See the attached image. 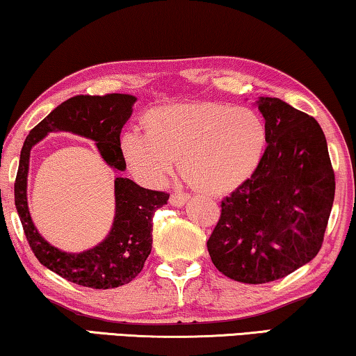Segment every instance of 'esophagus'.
I'll use <instances>...</instances> for the list:
<instances>
[{
    "mask_svg": "<svg viewBox=\"0 0 356 356\" xmlns=\"http://www.w3.org/2000/svg\"><path fill=\"white\" fill-rule=\"evenodd\" d=\"M188 198H190V196H188L187 193L179 192V193H174V195L171 196V200H169V203H171L172 206H176V208H182V206L188 201Z\"/></svg>",
    "mask_w": 356,
    "mask_h": 356,
    "instance_id": "obj_1",
    "label": "esophagus"
}]
</instances>
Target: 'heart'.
<instances>
[{
    "label": "heart",
    "mask_w": 356,
    "mask_h": 356,
    "mask_svg": "<svg viewBox=\"0 0 356 356\" xmlns=\"http://www.w3.org/2000/svg\"><path fill=\"white\" fill-rule=\"evenodd\" d=\"M148 134L126 131L120 148L139 182L158 187L174 160L190 187L224 195L252 176L267 147V126L251 108L217 102H179L156 107L145 118Z\"/></svg>",
    "instance_id": "1"
}]
</instances>
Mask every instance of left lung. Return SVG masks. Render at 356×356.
<instances>
[{"label":"left lung","mask_w":356,"mask_h":356,"mask_svg":"<svg viewBox=\"0 0 356 356\" xmlns=\"http://www.w3.org/2000/svg\"><path fill=\"white\" fill-rule=\"evenodd\" d=\"M254 105L265 120L268 145L252 176L222 201L208 251L225 277L262 284L316 256L336 182L315 118L277 97H259Z\"/></svg>","instance_id":"8db88e82"}]
</instances>
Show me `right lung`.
Masks as SVG:
<instances>
[{"mask_svg": "<svg viewBox=\"0 0 356 356\" xmlns=\"http://www.w3.org/2000/svg\"><path fill=\"white\" fill-rule=\"evenodd\" d=\"M137 97L131 94L76 95L54 108L36 124L24 142L14 185V201L26 241L38 261L72 283L92 289L118 288L142 272L152 251V220L166 204L168 193L139 187L126 177H115V217L108 235L83 252H67L47 243L31 220L26 180L30 152L49 132H72L92 140L100 156L115 172H123L120 134L131 118Z\"/></svg>", "mask_w": 356, "mask_h": 356, "instance_id": "obj_1", "label": "right lung"}]
</instances>
